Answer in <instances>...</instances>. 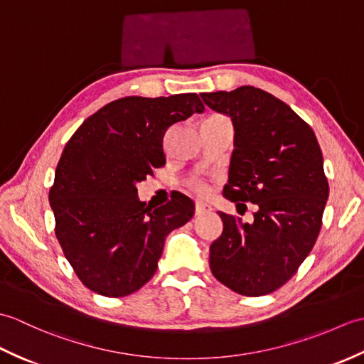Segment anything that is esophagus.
Listing matches in <instances>:
<instances>
[{
	"instance_id": "esophagus-1",
	"label": "esophagus",
	"mask_w": 364,
	"mask_h": 364,
	"mask_svg": "<svg viewBox=\"0 0 364 364\" xmlns=\"http://www.w3.org/2000/svg\"><path fill=\"white\" fill-rule=\"evenodd\" d=\"M210 211H211V206H210V205L202 203V202H197V203H196V215L210 213Z\"/></svg>"
}]
</instances>
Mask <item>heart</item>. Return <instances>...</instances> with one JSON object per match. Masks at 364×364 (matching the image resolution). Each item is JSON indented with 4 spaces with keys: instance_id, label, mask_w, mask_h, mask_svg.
<instances>
[{
    "instance_id": "obj_1",
    "label": "heart",
    "mask_w": 364,
    "mask_h": 364,
    "mask_svg": "<svg viewBox=\"0 0 364 364\" xmlns=\"http://www.w3.org/2000/svg\"><path fill=\"white\" fill-rule=\"evenodd\" d=\"M191 186H192V189H194V191L197 192V194H200V196L206 194L208 189H210V188H208V184L203 183V181H194V183L191 184Z\"/></svg>"
}]
</instances>
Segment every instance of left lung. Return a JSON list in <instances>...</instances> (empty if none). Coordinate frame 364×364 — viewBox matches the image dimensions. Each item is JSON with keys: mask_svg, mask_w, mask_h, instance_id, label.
Returning a JSON list of instances; mask_svg holds the SVG:
<instances>
[{"mask_svg": "<svg viewBox=\"0 0 364 364\" xmlns=\"http://www.w3.org/2000/svg\"><path fill=\"white\" fill-rule=\"evenodd\" d=\"M202 98L235 125L223 196L258 206L252 223L219 213L211 272L241 296H266L291 280L319 236L328 198L321 146L311 127L269 92L242 86Z\"/></svg>", "mask_w": 364, "mask_h": 364, "instance_id": "obj_1", "label": "left lung"}]
</instances>
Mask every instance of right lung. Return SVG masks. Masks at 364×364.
Returning <instances> with one entry per match:
<instances>
[{
    "instance_id": "add662e5",
    "label": "right lung",
    "mask_w": 364,
    "mask_h": 364,
    "mask_svg": "<svg viewBox=\"0 0 364 364\" xmlns=\"http://www.w3.org/2000/svg\"><path fill=\"white\" fill-rule=\"evenodd\" d=\"M197 94L107 103L68 139L50 203L54 233L80 282L105 297L141 289L158 269L166 236L194 215L183 194L145 208L136 183L164 167L167 129L203 112Z\"/></svg>"
}]
</instances>
